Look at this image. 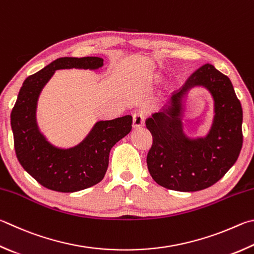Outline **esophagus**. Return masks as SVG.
<instances>
[{
  "mask_svg": "<svg viewBox=\"0 0 254 254\" xmlns=\"http://www.w3.org/2000/svg\"><path fill=\"white\" fill-rule=\"evenodd\" d=\"M144 126V115H143V113H134L133 114V120H132V127L134 128H137V127H141Z\"/></svg>",
  "mask_w": 254,
  "mask_h": 254,
  "instance_id": "esophagus-1",
  "label": "esophagus"
}]
</instances>
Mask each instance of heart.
Segmentation results:
<instances>
[{
  "label": "heart",
  "instance_id": "heart-1",
  "mask_svg": "<svg viewBox=\"0 0 254 254\" xmlns=\"http://www.w3.org/2000/svg\"><path fill=\"white\" fill-rule=\"evenodd\" d=\"M153 80H154L155 83H159V82H161V77H160V76H155Z\"/></svg>",
  "mask_w": 254,
  "mask_h": 254
}]
</instances>
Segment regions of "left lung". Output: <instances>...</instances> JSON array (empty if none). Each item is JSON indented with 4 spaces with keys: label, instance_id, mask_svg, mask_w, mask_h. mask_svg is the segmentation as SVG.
Segmentation results:
<instances>
[{
    "label": "left lung",
    "instance_id": "1",
    "mask_svg": "<svg viewBox=\"0 0 254 254\" xmlns=\"http://www.w3.org/2000/svg\"><path fill=\"white\" fill-rule=\"evenodd\" d=\"M202 86L215 102V117L205 137L184 133L182 118L186 95ZM242 107L227 75L204 64L193 73L168 104L145 121L153 143L146 163L159 186L194 192L213 186L237 162L242 147Z\"/></svg>",
    "mask_w": 254,
    "mask_h": 254
}]
</instances>
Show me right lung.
Here are the masks:
<instances>
[{"instance_id":"add662e5","label":"right lung","mask_w":254,"mask_h":254,"mask_svg":"<svg viewBox=\"0 0 254 254\" xmlns=\"http://www.w3.org/2000/svg\"><path fill=\"white\" fill-rule=\"evenodd\" d=\"M102 66L103 59L98 57L60 58L26 77L18 92L11 113L17 160L32 178L50 190L76 192L102 181L110 151L131 131L132 117L124 115L98 121L79 144L59 147L40 130L36 120L39 96L54 72L65 68L98 70Z\"/></svg>"}]
</instances>
